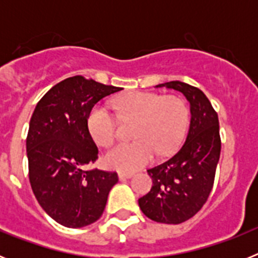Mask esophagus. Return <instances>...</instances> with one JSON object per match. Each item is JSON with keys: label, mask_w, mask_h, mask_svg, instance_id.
<instances>
[{"label": "esophagus", "mask_w": 258, "mask_h": 258, "mask_svg": "<svg viewBox=\"0 0 258 258\" xmlns=\"http://www.w3.org/2000/svg\"><path fill=\"white\" fill-rule=\"evenodd\" d=\"M133 177V173H124V172H120L118 173V178L124 181V179H129Z\"/></svg>", "instance_id": "obj_1"}]
</instances>
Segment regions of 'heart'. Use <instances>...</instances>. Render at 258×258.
I'll return each instance as SVG.
<instances>
[{"instance_id":"b5f03b06","label":"heart","mask_w":258,"mask_h":258,"mask_svg":"<svg viewBox=\"0 0 258 258\" xmlns=\"http://www.w3.org/2000/svg\"><path fill=\"white\" fill-rule=\"evenodd\" d=\"M112 108L124 124L136 122L132 143H120L109 150L104 163L111 169L131 173L154 160L155 154L166 156L178 149L188 126L190 111L177 95L132 92L115 98ZM89 133L102 147L112 145L117 137L115 116L103 106H95L88 116Z\"/></svg>"}]
</instances>
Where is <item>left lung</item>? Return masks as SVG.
Here are the masks:
<instances>
[{
  "label": "left lung",
  "instance_id": "obj_1",
  "mask_svg": "<svg viewBox=\"0 0 258 258\" xmlns=\"http://www.w3.org/2000/svg\"><path fill=\"white\" fill-rule=\"evenodd\" d=\"M174 89L190 102V127L179 151L147 170L152 178L149 194L138 199L146 217L178 225L190 220L208 200L221 154L217 112L200 89L181 81L159 84Z\"/></svg>",
  "mask_w": 258,
  "mask_h": 258
}]
</instances>
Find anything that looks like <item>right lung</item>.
I'll return each instance as SVG.
<instances>
[{"mask_svg": "<svg viewBox=\"0 0 258 258\" xmlns=\"http://www.w3.org/2000/svg\"><path fill=\"white\" fill-rule=\"evenodd\" d=\"M121 88L74 76L41 98L27 136L29 182L38 204L66 227L88 226L101 217L117 173L86 170L98 149L88 129L93 107Z\"/></svg>", "mask_w": 258, "mask_h": 258, "instance_id": "add662e5", "label": "right lung"}]
</instances>
